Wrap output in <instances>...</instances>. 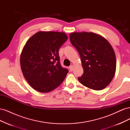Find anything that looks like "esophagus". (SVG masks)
Masks as SVG:
<instances>
[{"label": "esophagus", "mask_w": 130, "mask_h": 130, "mask_svg": "<svg viewBox=\"0 0 130 130\" xmlns=\"http://www.w3.org/2000/svg\"><path fill=\"white\" fill-rule=\"evenodd\" d=\"M69 69H70V71H71V72L73 71V70H74V66H73V65L70 66V67H69Z\"/></svg>", "instance_id": "34e87169"}]
</instances>
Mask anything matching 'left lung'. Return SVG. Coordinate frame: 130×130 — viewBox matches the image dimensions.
<instances>
[{
    "label": "left lung",
    "instance_id": "8db88e82",
    "mask_svg": "<svg viewBox=\"0 0 130 130\" xmlns=\"http://www.w3.org/2000/svg\"><path fill=\"white\" fill-rule=\"evenodd\" d=\"M69 36L80 54L84 69L78 81L94 90L105 88L111 82L116 69V55L111 44L93 32H73Z\"/></svg>",
    "mask_w": 130,
    "mask_h": 130
}]
</instances>
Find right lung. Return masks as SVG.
Here are the masks:
<instances>
[{"mask_svg": "<svg viewBox=\"0 0 130 130\" xmlns=\"http://www.w3.org/2000/svg\"><path fill=\"white\" fill-rule=\"evenodd\" d=\"M67 40L64 32L40 31L26 42L21 55V69L37 91H52L64 80L69 71L61 66L58 50Z\"/></svg>", "mask_w": 130, "mask_h": 130, "instance_id": "obj_1", "label": "right lung"}]
</instances>
